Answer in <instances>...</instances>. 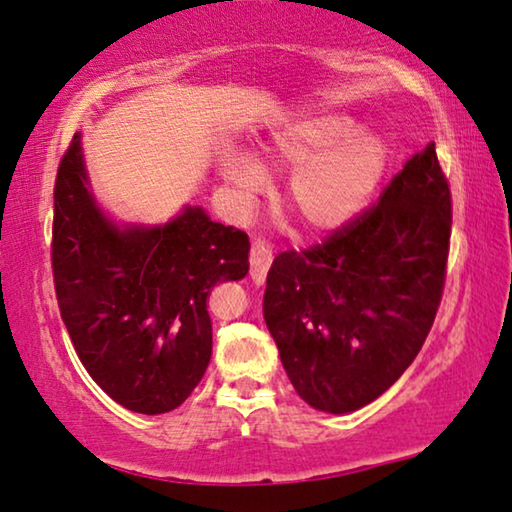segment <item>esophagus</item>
Returning <instances> with one entry per match:
<instances>
[{
	"label": "esophagus",
	"mask_w": 512,
	"mask_h": 512,
	"mask_svg": "<svg viewBox=\"0 0 512 512\" xmlns=\"http://www.w3.org/2000/svg\"><path fill=\"white\" fill-rule=\"evenodd\" d=\"M273 262V250L264 239H253L250 243V278L257 285H262L266 280V273L271 269Z\"/></svg>",
	"instance_id": "1"
}]
</instances>
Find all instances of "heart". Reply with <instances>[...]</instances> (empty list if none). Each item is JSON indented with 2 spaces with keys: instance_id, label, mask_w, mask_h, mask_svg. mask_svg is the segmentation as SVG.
<instances>
[{
  "instance_id": "obj_1",
  "label": "heart",
  "mask_w": 512,
  "mask_h": 512,
  "mask_svg": "<svg viewBox=\"0 0 512 512\" xmlns=\"http://www.w3.org/2000/svg\"><path fill=\"white\" fill-rule=\"evenodd\" d=\"M275 170H291L287 205L307 230L328 234L342 230L376 193L387 170L389 150L380 134L360 129L346 113H312L273 129L264 154ZM225 177L241 200L253 202L269 175L250 154H234Z\"/></svg>"
}]
</instances>
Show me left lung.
I'll return each mask as SVG.
<instances>
[{"label": "left lung", "mask_w": 512, "mask_h": 512, "mask_svg": "<svg viewBox=\"0 0 512 512\" xmlns=\"http://www.w3.org/2000/svg\"><path fill=\"white\" fill-rule=\"evenodd\" d=\"M449 237V182L428 143L378 205L323 243L273 259L264 321L300 399L344 415L401 378L440 307Z\"/></svg>", "instance_id": "obj_1"}]
</instances>
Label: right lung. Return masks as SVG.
I'll use <instances>...</instances> for the list:
<instances>
[{"label": "right lung", "instance_id": "1", "mask_svg": "<svg viewBox=\"0 0 512 512\" xmlns=\"http://www.w3.org/2000/svg\"><path fill=\"white\" fill-rule=\"evenodd\" d=\"M248 234L186 205L164 225L102 212L72 136L54 184L52 271L61 319L91 378L141 415L182 405L212 358L207 298L248 273Z\"/></svg>", "mask_w": 512, "mask_h": 512}]
</instances>
